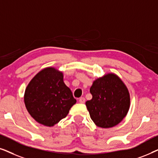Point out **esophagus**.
I'll use <instances>...</instances> for the list:
<instances>
[{
  "label": "esophagus",
  "instance_id": "1",
  "mask_svg": "<svg viewBox=\"0 0 158 158\" xmlns=\"http://www.w3.org/2000/svg\"><path fill=\"white\" fill-rule=\"evenodd\" d=\"M85 98H83V97H81V98H79V102L81 103H85Z\"/></svg>",
  "mask_w": 158,
  "mask_h": 158
}]
</instances>
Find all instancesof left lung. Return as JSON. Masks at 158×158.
<instances>
[{"label":"left lung","instance_id":"obj_1","mask_svg":"<svg viewBox=\"0 0 158 158\" xmlns=\"http://www.w3.org/2000/svg\"><path fill=\"white\" fill-rule=\"evenodd\" d=\"M91 100L85 103L90 118L101 128H111L122 122L130 106L127 86L114 73L95 80L90 88Z\"/></svg>","mask_w":158,"mask_h":158}]
</instances>
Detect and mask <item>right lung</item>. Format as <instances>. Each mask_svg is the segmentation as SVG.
Wrapping results in <instances>:
<instances>
[{
	"label": "right lung",
	"instance_id": "1",
	"mask_svg": "<svg viewBox=\"0 0 158 158\" xmlns=\"http://www.w3.org/2000/svg\"><path fill=\"white\" fill-rule=\"evenodd\" d=\"M24 103L34 119L53 127L66 117L76 100L64 83L63 73L49 67L40 71L28 84Z\"/></svg>",
	"mask_w": 158,
	"mask_h": 158
}]
</instances>
